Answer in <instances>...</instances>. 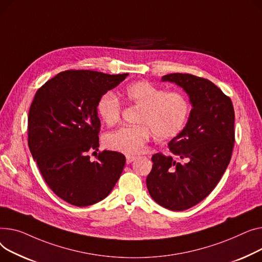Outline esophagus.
I'll return each instance as SVG.
<instances>
[{
    "label": "esophagus",
    "instance_id": "1",
    "mask_svg": "<svg viewBox=\"0 0 262 262\" xmlns=\"http://www.w3.org/2000/svg\"><path fill=\"white\" fill-rule=\"evenodd\" d=\"M135 159H136L135 157H129V156H128V157L126 158V160H127V164H130V163H132V162H133Z\"/></svg>",
    "mask_w": 262,
    "mask_h": 262
}]
</instances>
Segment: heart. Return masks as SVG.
<instances>
[{
    "mask_svg": "<svg viewBox=\"0 0 262 262\" xmlns=\"http://www.w3.org/2000/svg\"><path fill=\"white\" fill-rule=\"evenodd\" d=\"M126 99L141 106L136 122L105 136V146L129 157L140 155L148 143L151 132L160 140H169L179 135L185 127L190 102L182 91H167L148 81H137L126 88ZM96 111L104 124L112 126L121 117L122 105L111 92L102 94L96 103Z\"/></svg>",
    "mask_w": 262,
    "mask_h": 262,
    "instance_id": "obj_1",
    "label": "heart"
}]
</instances>
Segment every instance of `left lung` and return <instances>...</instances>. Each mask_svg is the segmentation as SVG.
Masks as SVG:
<instances>
[{
	"instance_id": "left-lung-1",
	"label": "left lung",
	"mask_w": 262,
	"mask_h": 262,
	"mask_svg": "<svg viewBox=\"0 0 262 262\" xmlns=\"http://www.w3.org/2000/svg\"><path fill=\"white\" fill-rule=\"evenodd\" d=\"M162 80L185 90L192 109L186 127L168 144L184 163L156 153L146 184L157 203L170 210H185L204 200L225 172L235 143V112L230 98L208 79L173 73Z\"/></svg>"
}]
</instances>
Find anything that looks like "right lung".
<instances>
[{"mask_svg": "<svg viewBox=\"0 0 262 262\" xmlns=\"http://www.w3.org/2000/svg\"><path fill=\"white\" fill-rule=\"evenodd\" d=\"M129 74L88 70L57 74L38 91L28 112V147L49 187L75 206L93 205L117 183L126 158L116 151H97L100 120L98 98ZM97 153V161L89 153Z\"/></svg>", "mask_w": 262, "mask_h": 262, "instance_id": "1", "label": "right lung"}]
</instances>
